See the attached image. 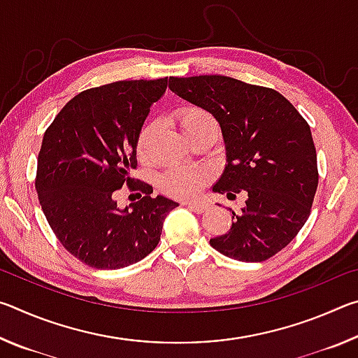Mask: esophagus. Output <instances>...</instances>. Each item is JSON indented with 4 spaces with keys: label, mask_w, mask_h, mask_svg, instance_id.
I'll use <instances>...</instances> for the list:
<instances>
[{
    "label": "esophagus",
    "mask_w": 358,
    "mask_h": 358,
    "mask_svg": "<svg viewBox=\"0 0 358 358\" xmlns=\"http://www.w3.org/2000/svg\"><path fill=\"white\" fill-rule=\"evenodd\" d=\"M183 205H186L189 210L196 211V213H203V211L208 208V203L203 201H186Z\"/></svg>",
    "instance_id": "obj_1"
}]
</instances>
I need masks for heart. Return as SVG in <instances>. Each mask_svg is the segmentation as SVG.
I'll use <instances>...</instances> for the list:
<instances>
[{"instance_id":"1","label":"heart","mask_w":358,"mask_h":358,"mask_svg":"<svg viewBox=\"0 0 358 358\" xmlns=\"http://www.w3.org/2000/svg\"><path fill=\"white\" fill-rule=\"evenodd\" d=\"M180 129L186 138L201 134L203 131H217L216 121L208 112L199 107H183L177 113ZM155 136V126H145L137 141V151L141 157H147ZM208 172L201 167H172L157 178V185L169 196L187 199L196 196L207 183Z\"/></svg>"}]
</instances>
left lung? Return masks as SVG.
I'll list each match as a JSON object with an SVG mask.
<instances>
[{
    "instance_id": "8db88e82",
    "label": "left lung",
    "mask_w": 358,
    "mask_h": 358,
    "mask_svg": "<svg viewBox=\"0 0 358 358\" xmlns=\"http://www.w3.org/2000/svg\"><path fill=\"white\" fill-rule=\"evenodd\" d=\"M169 88L213 115L221 126L226 167L213 191L229 199L243 191L245 207L232 227L210 245L230 259L262 262L295 238L317 189L311 129L275 90L226 76L171 77Z\"/></svg>"
}]
</instances>
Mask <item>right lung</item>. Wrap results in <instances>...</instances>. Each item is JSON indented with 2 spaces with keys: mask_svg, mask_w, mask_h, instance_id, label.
<instances>
[{
  "mask_svg": "<svg viewBox=\"0 0 358 358\" xmlns=\"http://www.w3.org/2000/svg\"><path fill=\"white\" fill-rule=\"evenodd\" d=\"M157 80H121L72 98L48 126L38 156L36 191L57 238L83 264L123 268L159 243L162 224L177 202L151 197L118 209L114 192L132 185L137 141L153 102L167 90Z\"/></svg>",
  "mask_w": 358,
  "mask_h": 358,
  "instance_id": "add662e5",
  "label": "right lung"
}]
</instances>
